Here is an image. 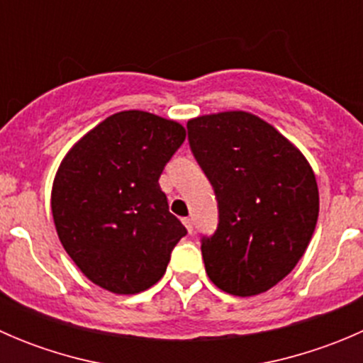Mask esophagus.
<instances>
[{
  "mask_svg": "<svg viewBox=\"0 0 363 363\" xmlns=\"http://www.w3.org/2000/svg\"><path fill=\"white\" fill-rule=\"evenodd\" d=\"M182 223H184L186 230H188L189 233H193V219H189V218H184V219H182Z\"/></svg>",
  "mask_w": 363,
  "mask_h": 363,
  "instance_id": "34e87169",
  "label": "esophagus"
}]
</instances>
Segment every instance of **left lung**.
<instances>
[{
    "mask_svg": "<svg viewBox=\"0 0 363 363\" xmlns=\"http://www.w3.org/2000/svg\"><path fill=\"white\" fill-rule=\"evenodd\" d=\"M188 140L218 200V228L202 237L207 276L230 295L270 290L295 269L316 228L313 168L288 138L250 112L188 121Z\"/></svg>",
    "mask_w": 363,
    "mask_h": 363,
    "instance_id": "left-lung-1",
    "label": "left lung"
}]
</instances>
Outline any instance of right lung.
<instances>
[{
    "mask_svg": "<svg viewBox=\"0 0 363 363\" xmlns=\"http://www.w3.org/2000/svg\"><path fill=\"white\" fill-rule=\"evenodd\" d=\"M186 138L179 123L142 111L107 117L68 151L52 184L61 244L84 276L117 295L163 277L186 228L160 175Z\"/></svg>",
    "mask_w": 363,
    "mask_h": 363,
    "instance_id": "obj_1",
    "label": "right lung"
}]
</instances>
